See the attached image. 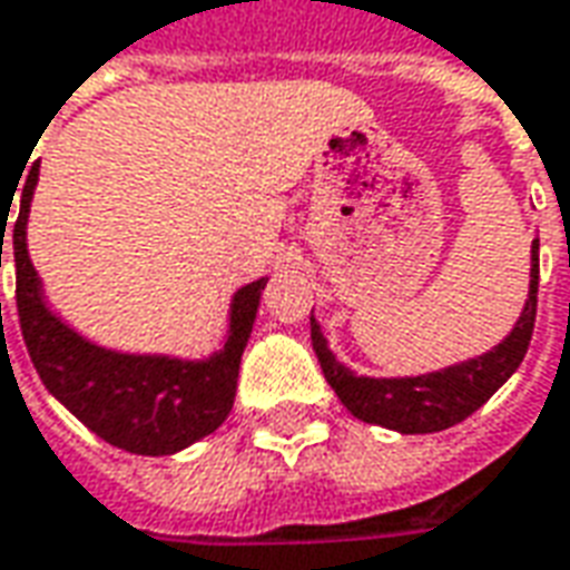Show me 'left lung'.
I'll use <instances>...</instances> for the list:
<instances>
[{"label":"left lung","instance_id":"left-lung-1","mask_svg":"<svg viewBox=\"0 0 570 570\" xmlns=\"http://www.w3.org/2000/svg\"><path fill=\"white\" fill-rule=\"evenodd\" d=\"M537 253H540V244L534 240L531 246V289H528V302H524L512 333L500 345H493L491 352L438 370V373L401 376V380L354 376L352 370L342 367L333 352L326 348L324 333L312 317V345L326 382L333 385V392L357 420L382 425V429H395L404 435H425V432H441V429L463 423L465 416H472L524 361L537 317V284H540V256Z\"/></svg>","mask_w":570,"mask_h":570}]
</instances>
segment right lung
<instances>
[{
    "instance_id": "right-lung-1",
    "label": "right lung",
    "mask_w": 570,
    "mask_h": 570,
    "mask_svg": "<svg viewBox=\"0 0 570 570\" xmlns=\"http://www.w3.org/2000/svg\"><path fill=\"white\" fill-rule=\"evenodd\" d=\"M39 181V163L23 178L21 213L11 234L18 317L36 373L63 407L107 444L129 453L163 456L216 432L234 407L240 354L253 333L265 277L237 289L230 302L225 348L206 361H178L166 354H119L82 340L42 298V286L27 256V216ZM18 190V188H14ZM2 225L8 218L2 216ZM0 237V268H2Z\"/></svg>"
}]
</instances>
